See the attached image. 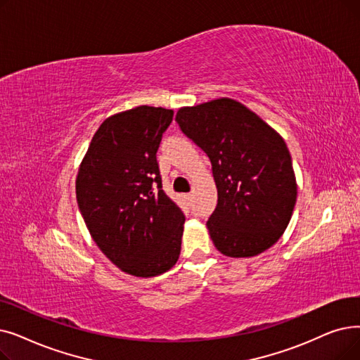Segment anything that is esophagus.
<instances>
[{
    "instance_id": "34e87169",
    "label": "esophagus",
    "mask_w": 360,
    "mask_h": 360,
    "mask_svg": "<svg viewBox=\"0 0 360 360\" xmlns=\"http://www.w3.org/2000/svg\"><path fill=\"white\" fill-rule=\"evenodd\" d=\"M193 195H194L193 193H188V194H185V198L188 200V201H191V200H193Z\"/></svg>"
}]
</instances>
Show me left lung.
Listing matches in <instances>:
<instances>
[{"mask_svg": "<svg viewBox=\"0 0 360 360\" xmlns=\"http://www.w3.org/2000/svg\"><path fill=\"white\" fill-rule=\"evenodd\" d=\"M176 122L212 162L217 205L206 225L214 247L229 257L268 250L288 226L297 198L284 139L231 98L184 107Z\"/></svg>", "mask_w": 360, "mask_h": 360, "instance_id": "left-lung-1", "label": "left lung"}]
</instances>
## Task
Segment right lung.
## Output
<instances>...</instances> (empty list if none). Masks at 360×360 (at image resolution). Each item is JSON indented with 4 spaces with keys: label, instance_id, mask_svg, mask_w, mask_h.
<instances>
[{
    "label": "right lung",
    "instance_id": "right-lung-1",
    "mask_svg": "<svg viewBox=\"0 0 360 360\" xmlns=\"http://www.w3.org/2000/svg\"><path fill=\"white\" fill-rule=\"evenodd\" d=\"M174 112L139 105L105 119L77 172L91 237L123 272L155 276L181 253L185 214L162 188L158 150Z\"/></svg>",
    "mask_w": 360,
    "mask_h": 360
}]
</instances>
